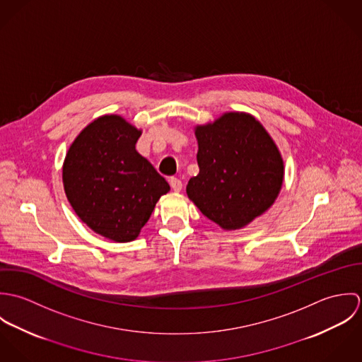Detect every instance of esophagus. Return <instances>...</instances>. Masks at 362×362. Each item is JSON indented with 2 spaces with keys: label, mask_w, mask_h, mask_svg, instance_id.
Wrapping results in <instances>:
<instances>
[{
  "label": "esophagus",
  "mask_w": 362,
  "mask_h": 362,
  "mask_svg": "<svg viewBox=\"0 0 362 362\" xmlns=\"http://www.w3.org/2000/svg\"><path fill=\"white\" fill-rule=\"evenodd\" d=\"M170 185L171 188L175 191V192H180L182 189V181L180 178H175V177H171L170 178Z\"/></svg>",
  "instance_id": "esophagus-1"
}]
</instances>
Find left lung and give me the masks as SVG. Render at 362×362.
<instances>
[{
	"label": "left lung",
	"mask_w": 362,
	"mask_h": 362,
	"mask_svg": "<svg viewBox=\"0 0 362 362\" xmlns=\"http://www.w3.org/2000/svg\"><path fill=\"white\" fill-rule=\"evenodd\" d=\"M195 134L199 174L189 180L187 194L209 220L235 230L273 205L284 167L259 121L244 112H227Z\"/></svg>",
	"instance_id": "left-lung-1"
}]
</instances>
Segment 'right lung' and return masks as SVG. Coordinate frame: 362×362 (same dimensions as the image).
Wrapping results in <instances>:
<instances>
[{
	"label": "right lung",
	"mask_w": 362,
	"mask_h": 362,
	"mask_svg": "<svg viewBox=\"0 0 362 362\" xmlns=\"http://www.w3.org/2000/svg\"><path fill=\"white\" fill-rule=\"evenodd\" d=\"M141 131L118 115L89 124L62 168L66 198L79 218L115 243L135 240L168 182L135 149Z\"/></svg>",
	"instance_id": "add662e5"
}]
</instances>
